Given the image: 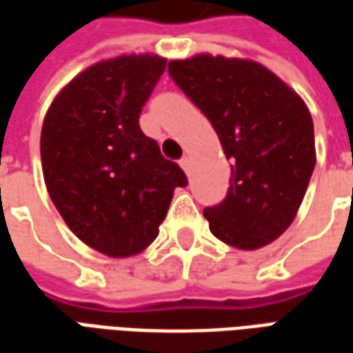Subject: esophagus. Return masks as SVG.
<instances>
[{
	"instance_id": "obj_1",
	"label": "esophagus",
	"mask_w": 353,
	"mask_h": 353,
	"mask_svg": "<svg viewBox=\"0 0 353 353\" xmlns=\"http://www.w3.org/2000/svg\"><path fill=\"white\" fill-rule=\"evenodd\" d=\"M179 166L185 170V174H189V172H191V157H189V154H185L183 159L179 161Z\"/></svg>"
}]
</instances>
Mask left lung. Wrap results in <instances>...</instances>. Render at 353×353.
Segmentation results:
<instances>
[{
    "instance_id": "1",
    "label": "left lung",
    "mask_w": 353,
    "mask_h": 353,
    "mask_svg": "<svg viewBox=\"0 0 353 353\" xmlns=\"http://www.w3.org/2000/svg\"><path fill=\"white\" fill-rule=\"evenodd\" d=\"M168 73L208 117L230 161L227 196L204 208L212 234L238 250L270 244L295 219L316 166L306 103L253 60L196 54L172 60Z\"/></svg>"
}]
</instances>
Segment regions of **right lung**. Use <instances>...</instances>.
Masks as SVG:
<instances>
[{
    "instance_id": "1",
    "label": "right lung",
    "mask_w": 353,
    "mask_h": 353,
    "mask_svg": "<svg viewBox=\"0 0 353 353\" xmlns=\"http://www.w3.org/2000/svg\"><path fill=\"white\" fill-rule=\"evenodd\" d=\"M166 70L157 54H123L81 72L50 103L41 164L50 200L81 242L130 257L159 236L187 177L139 128V113Z\"/></svg>"
}]
</instances>
